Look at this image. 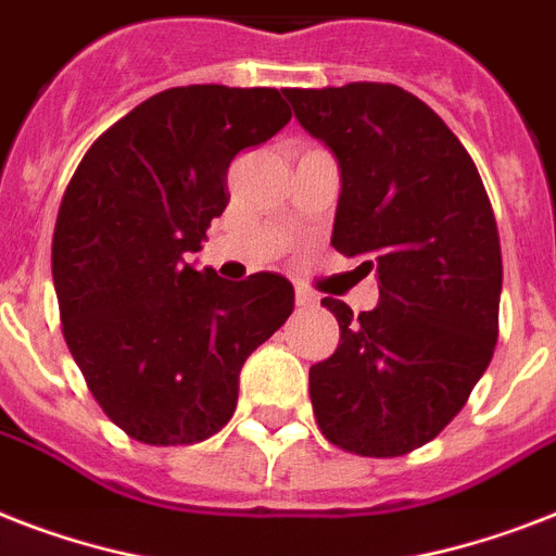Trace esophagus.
I'll use <instances>...</instances> for the list:
<instances>
[{
  "label": "esophagus",
  "instance_id": "obj_1",
  "mask_svg": "<svg viewBox=\"0 0 556 556\" xmlns=\"http://www.w3.org/2000/svg\"><path fill=\"white\" fill-rule=\"evenodd\" d=\"M296 305L300 308H314L317 305V296L312 291H305V288H296Z\"/></svg>",
  "mask_w": 556,
  "mask_h": 556
}]
</instances>
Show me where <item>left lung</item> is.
Here are the masks:
<instances>
[{"instance_id": "left-lung-1", "label": "left lung", "mask_w": 556, "mask_h": 556, "mask_svg": "<svg viewBox=\"0 0 556 556\" xmlns=\"http://www.w3.org/2000/svg\"><path fill=\"white\" fill-rule=\"evenodd\" d=\"M338 159L331 244L378 274L355 317L340 300L334 355L308 371L323 435L357 456H404L467 404L500 338L502 251L473 159L424 100L392 83L286 89Z\"/></svg>"}]
</instances>
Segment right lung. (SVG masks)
Returning a JSON list of instances; mask_svg holds the SVG:
<instances>
[{"mask_svg":"<svg viewBox=\"0 0 556 556\" xmlns=\"http://www.w3.org/2000/svg\"><path fill=\"white\" fill-rule=\"evenodd\" d=\"M291 121L277 89L178 86L91 143L56 213L63 334L103 413L143 444L230 421L239 371L294 312V286L190 265L227 207V167Z\"/></svg>","mask_w":556,"mask_h":556,"instance_id":"add662e5","label":"right lung"}]
</instances>
